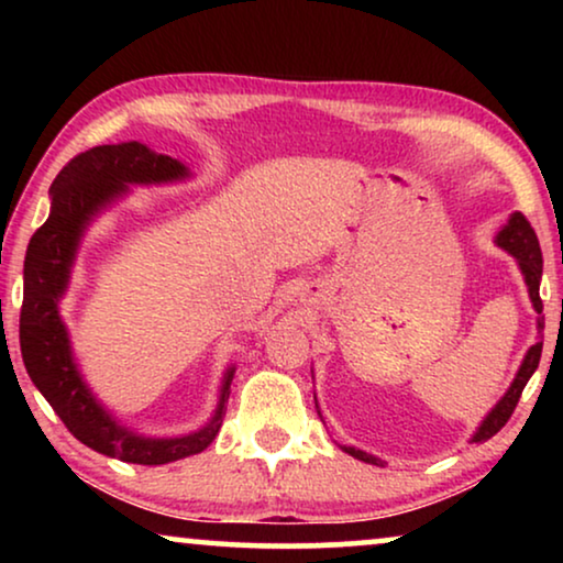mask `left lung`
Masks as SVG:
<instances>
[{
    "label": "left lung",
    "instance_id": "8db88e82",
    "mask_svg": "<svg viewBox=\"0 0 563 563\" xmlns=\"http://www.w3.org/2000/svg\"><path fill=\"white\" fill-rule=\"evenodd\" d=\"M497 243L503 245L507 253H512L515 258H518V264L522 268V274H526V284H528V291H530V299H533V307L536 312L541 314L543 312V299H541V274H543V256H541V245H538V235L536 230L530 228V222L526 214L515 212L510 222H507L503 233L497 235ZM543 328V318L538 320V330ZM541 351H543V341H538L536 345H530V351L526 353V361H522L518 376H515V382L510 384V389H507V395L499 399L495 405V410H492L484 422L476 430L472 443H482V441H489L492 435L499 433V430L505 428V422L510 420V415L515 412V407H518V399L522 395V389H526V384L533 372L538 368V361H541ZM345 453H351L353 459H361L366 461V464H379V459L368 456V453L358 451V449H345Z\"/></svg>",
    "mask_w": 563,
    "mask_h": 563
}]
</instances>
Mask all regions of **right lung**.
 Instances as JSON below:
<instances>
[{
    "label": "right lung",
    "mask_w": 563,
    "mask_h": 563,
    "mask_svg": "<svg viewBox=\"0 0 563 563\" xmlns=\"http://www.w3.org/2000/svg\"><path fill=\"white\" fill-rule=\"evenodd\" d=\"M187 176L179 161L158 156L143 143L97 145L74 156L51 184V214L25 253V297L20 312V351L30 379L76 441L128 464L158 466L205 451L214 441L225 415L233 368L222 384L220 405L210 426L184 438H141L107 415L71 361L68 335L58 318L76 245L99 207L122 195L125 184L174 181Z\"/></svg>",
    "instance_id": "obj_1"
}]
</instances>
